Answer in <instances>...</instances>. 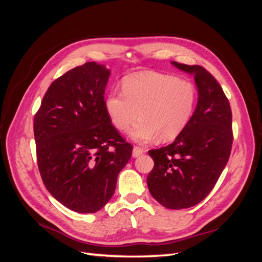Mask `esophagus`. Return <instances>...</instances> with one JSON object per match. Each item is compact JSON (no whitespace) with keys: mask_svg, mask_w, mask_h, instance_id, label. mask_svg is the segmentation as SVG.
Returning <instances> with one entry per match:
<instances>
[{"mask_svg":"<svg viewBox=\"0 0 262 262\" xmlns=\"http://www.w3.org/2000/svg\"><path fill=\"white\" fill-rule=\"evenodd\" d=\"M144 152V149L143 148H141V147H138V146H134V148H133V157L134 158H138L140 157V155H142Z\"/></svg>","mask_w":262,"mask_h":262,"instance_id":"34e87169","label":"esophagus"}]
</instances>
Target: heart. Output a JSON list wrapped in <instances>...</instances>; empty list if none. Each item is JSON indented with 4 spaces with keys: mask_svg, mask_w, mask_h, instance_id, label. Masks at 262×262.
Returning <instances> with one entry per match:
<instances>
[{
    "mask_svg": "<svg viewBox=\"0 0 262 262\" xmlns=\"http://www.w3.org/2000/svg\"><path fill=\"white\" fill-rule=\"evenodd\" d=\"M197 103V89L191 82L169 74L143 72L127 76L122 93L111 92L104 109L117 129L126 132L134 124L130 137L148 142L158 136L170 142L179 136L190 122Z\"/></svg>",
    "mask_w": 262,
    "mask_h": 262,
    "instance_id": "obj_1",
    "label": "heart"
}]
</instances>
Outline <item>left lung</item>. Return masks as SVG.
<instances>
[{"label":"left lung","instance_id":"obj_1","mask_svg":"<svg viewBox=\"0 0 262 262\" xmlns=\"http://www.w3.org/2000/svg\"><path fill=\"white\" fill-rule=\"evenodd\" d=\"M192 74L198 101L186 129L170 145L148 151L154 168L147 177L153 198L170 209L189 208L207 197L229 161L232 111L219 82L198 65L172 62Z\"/></svg>","mask_w":262,"mask_h":262}]
</instances>
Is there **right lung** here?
Returning <instances> with one entry per match:
<instances>
[{
	"instance_id": "right-lung-1",
	"label": "right lung",
	"mask_w": 262,
	"mask_h": 262,
	"mask_svg": "<svg viewBox=\"0 0 262 262\" xmlns=\"http://www.w3.org/2000/svg\"><path fill=\"white\" fill-rule=\"evenodd\" d=\"M110 70L89 62L55 80L33 119L38 169L52 196L76 213H96L113 197L133 146L104 109Z\"/></svg>"
}]
</instances>
